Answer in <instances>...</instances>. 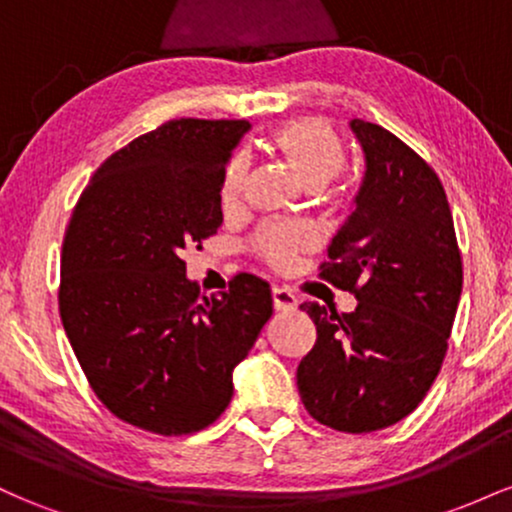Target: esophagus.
<instances>
[{
  "label": "esophagus",
  "mask_w": 512,
  "mask_h": 512,
  "mask_svg": "<svg viewBox=\"0 0 512 512\" xmlns=\"http://www.w3.org/2000/svg\"><path fill=\"white\" fill-rule=\"evenodd\" d=\"M272 303H274V310H293L298 305V298L293 296L289 289H272Z\"/></svg>",
  "instance_id": "obj_1"
}]
</instances>
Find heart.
I'll use <instances>...</instances> for the list:
<instances>
[{
  "mask_svg": "<svg viewBox=\"0 0 512 512\" xmlns=\"http://www.w3.org/2000/svg\"><path fill=\"white\" fill-rule=\"evenodd\" d=\"M269 151L284 158L291 173L310 190L330 185V199L337 207H344L351 199V190L342 182L346 166V146L330 122L322 117H293L272 127L267 137ZM248 163L243 156L231 158L223 170L221 199L223 204H236L243 192ZM257 257L269 267L284 269L308 248V233L296 226H264L252 240Z\"/></svg>",
  "mask_w": 512,
  "mask_h": 512,
  "instance_id": "obj_1",
  "label": "heart"
}]
</instances>
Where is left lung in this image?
<instances>
[{"mask_svg": "<svg viewBox=\"0 0 512 512\" xmlns=\"http://www.w3.org/2000/svg\"><path fill=\"white\" fill-rule=\"evenodd\" d=\"M366 151L356 209L334 236L320 279L354 293V313L303 303L315 346L298 366L308 414L342 433L387 428L438 378L462 293V252L443 182L385 127L354 120Z\"/></svg>", "mask_w": 512, "mask_h": 512, "instance_id": "left-lung-1", "label": "left lung"}]
</instances>
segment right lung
<instances>
[{
  "mask_svg": "<svg viewBox=\"0 0 512 512\" xmlns=\"http://www.w3.org/2000/svg\"><path fill=\"white\" fill-rule=\"evenodd\" d=\"M248 127L180 117L132 139L93 173L64 231V332L105 409L142 431L214 424L272 315L267 281L240 272L202 296L182 260L223 223V170Z\"/></svg>",
  "mask_w": 512,
  "mask_h": 512,
  "instance_id": "obj_1",
  "label": "right lung"
}]
</instances>
